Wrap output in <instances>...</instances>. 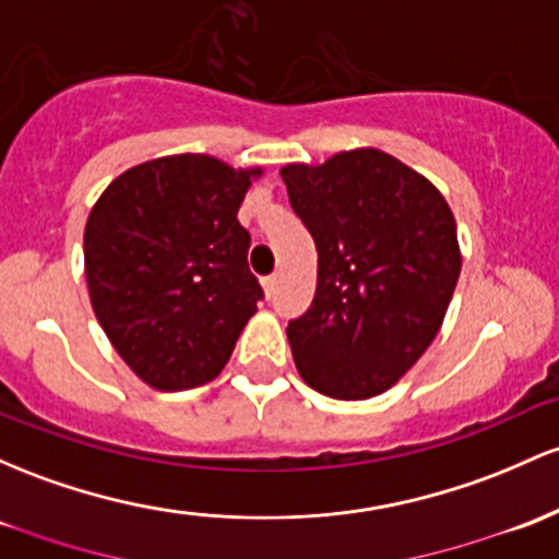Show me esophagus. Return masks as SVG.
I'll list each match as a JSON object with an SVG mask.
<instances>
[{
  "label": "esophagus",
  "mask_w": 559,
  "mask_h": 559,
  "mask_svg": "<svg viewBox=\"0 0 559 559\" xmlns=\"http://www.w3.org/2000/svg\"><path fill=\"white\" fill-rule=\"evenodd\" d=\"M262 286H265V294L270 297V294L275 292V286H278V275H267V278L262 281Z\"/></svg>",
  "instance_id": "obj_1"
}]
</instances>
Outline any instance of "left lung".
Listing matches in <instances>:
<instances>
[{
  "label": "left lung",
  "mask_w": 559,
  "mask_h": 559,
  "mask_svg": "<svg viewBox=\"0 0 559 559\" xmlns=\"http://www.w3.org/2000/svg\"><path fill=\"white\" fill-rule=\"evenodd\" d=\"M281 177L318 251L316 297L286 329L299 377L336 401L382 395L432 345L456 289L449 201L377 148L286 164Z\"/></svg>",
  "instance_id": "1"
}]
</instances>
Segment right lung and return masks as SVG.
<instances>
[{"label":"right lung","mask_w":559,"mask_h":559,"mask_svg":"<svg viewBox=\"0 0 559 559\" xmlns=\"http://www.w3.org/2000/svg\"><path fill=\"white\" fill-rule=\"evenodd\" d=\"M262 177L206 153L121 171L84 228L90 302L106 336L153 390L212 382L257 312L238 206Z\"/></svg>","instance_id":"1"}]
</instances>
